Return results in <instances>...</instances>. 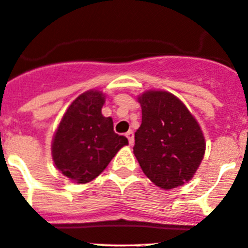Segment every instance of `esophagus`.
I'll list each match as a JSON object with an SVG mask.
<instances>
[{"label": "esophagus", "mask_w": 248, "mask_h": 248, "mask_svg": "<svg viewBox=\"0 0 248 248\" xmlns=\"http://www.w3.org/2000/svg\"><path fill=\"white\" fill-rule=\"evenodd\" d=\"M125 136H126V138H128L129 143H130V145H134V133H133V131L129 130L128 133L125 134Z\"/></svg>", "instance_id": "esophagus-1"}]
</instances>
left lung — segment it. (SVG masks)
Masks as SVG:
<instances>
[{
  "instance_id": "8db88e82",
  "label": "left lung",
  "mask_w": 248,
  "mask_h": 248,
  "mask_svg": "<svg viewBox=\"0 0 248 248\" xmlns=\"http://www.w3.org/2000/svg\"><path fill=\"white\" fill-rule=\"evenodd\" d=\"M142 122L135 133L134 155L145 175L161 188L184 185L203 159V134L179 98L167 91L139 97Z\"/></svg>"
}]
</instances>
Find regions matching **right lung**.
<instances>
[{
    "label": "right lung",
    "instance_id": "obj_1",
    "mask_svg": "<svg viewBox=\"0 0 248 248\" xmlns=\"http://www.w3.org/2000/svg\"><path fill=\"white\" fill-rule=\"evenodd\" d=\"M100 91L80 95L63 115L52 143V157L58 170L78 184L90 183L109 164L128 139L113 130L112 118L101 109Z\"/></svg>",
    "mask_w": 248,
    "mask_h": 248
}]
</instances>
